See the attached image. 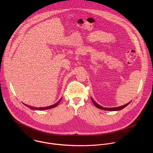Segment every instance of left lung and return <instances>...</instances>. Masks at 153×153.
<instances>
[{"mask_svg": "<svg viewBox=\"0 0 153 153\" xmlns=\"http://www.w3.org/2000/svg\"><path fill=\"white\" fill-rule=\"evenodd\" d=\"M91 99L93 102V103L94 104V105L97 108H99V109H101V110H106V111H118V110H122L123 108H124L125 107H126L127 105H128L131 102H128V103L124 105H122L121 106H118V107H114V108H105V107H103V106H101L100 105H99V104H97L94 100V99L91 97Z\"/></svg>", "mask_w": 153, "mask_h": 153, "instance_id": "1", "label": "left lung"}]
</instances>
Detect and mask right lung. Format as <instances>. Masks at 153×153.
Returning <instances> with one entry per match:
<instances>
[{
    "mask_svg": "<svg viewBox=\"0 0 153 153\" xmlns=\"http://www.w3.org/2000/svg\"><path fill=\"white\" fill-rule=\"evenodd\" d=\"M62 98H61L58 102H57L56 103H54V105H50L49 106H46V107H41V108H37V107H33V106H28L27 105H25L29 107L30 108H31V110H48V109H51V108H54L56 106H57L59 103L60 102L61 100H62ZM25 105V104H24Z\"/></svg>",
    "mask_w": 153,
    "mask_h": 153,
    "instance_id": "1",
    "label": "right lung"
}]
</instances>
